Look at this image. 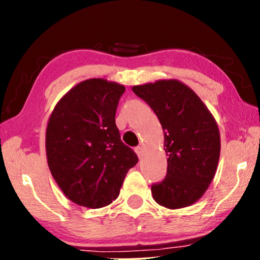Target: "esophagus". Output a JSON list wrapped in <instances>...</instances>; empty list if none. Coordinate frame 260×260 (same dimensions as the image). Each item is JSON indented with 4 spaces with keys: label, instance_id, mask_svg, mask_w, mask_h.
<instances>
[{
    "label": "esophagus",
    "instance_id": "34e87169",
    "mask_svg": "<svg viewBox=\"0 0 260 260\" xmlns=\"http://www.w3.org/2000/svg\"><path fill=\"white\" fill-rule=\"evenodd\" d=\"M135 152H136V155L139 156V158H141V157H142V155H143V148L142 147H136L135 148Z\"/></svg>",
    "mask_w": 260,
    "mask_h": 260
}]
</instances>
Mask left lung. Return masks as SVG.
I'll return each instance as SVG.
<instances>
[{
	"label": "left lung",
	"mask_w": 260,
	"mask_h": 260,
	"mask_svg": "<svg viewBox=\"0 0 260 260\" xmlns=\"http://www.w3.org/2000/svg\"><path fill=\"white\" fill-rule=\"evenodd\" d=\"M132 90L150 105L164 132L167 174L153 184V200L175 210L196 203L217 172L220 132L200 96L177 79L133 86Z\"/></svg>",
	"instance_id": "obj_1"
}]
</instances>
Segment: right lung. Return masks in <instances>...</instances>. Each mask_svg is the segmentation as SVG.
Here are the masks:
<instances>
[{
	"label": "right lung",
	"instance_id": "obj_1",
	"mask_svg": "<svg viewBox=\"0 0 260 260\" xmlns=\"http://www.w3.org/2000/svg\"><path fill=\"white\" fill-rule=\"evenodd\" d=\"M124 91L118 82L87 79L63 95L48 119V166L64 195L80 206L111 204L139 160L121 142L114 120Z\"/></svg>",
	"mask_w": 260,
	"mask_h": 260
}]
</instances>
